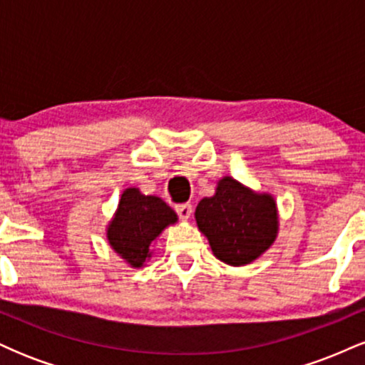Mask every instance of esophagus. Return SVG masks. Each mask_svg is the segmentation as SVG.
Masks as SVG:
<instances>
[{
  "mask_svg": "<svg viewBox=\"0 0 365 365\" xmlns=\"http://www.w3.org/2000/svg\"><path fill=\"white\" fill-rule=\"evenodd\" d=\"M175 211L178 212V216L182 217V220H188L192 215V204H178V206H175Z\"/></svg>",
  "mask_w": 365,
  "mask_h": 365,
  "instance_id": "1",
  "label": "esophagus"
}]
</instances>
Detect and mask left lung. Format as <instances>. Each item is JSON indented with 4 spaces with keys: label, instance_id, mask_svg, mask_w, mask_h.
Returning a JSON list of instances; mask_svg holds the SVG:
<instances>
[{
    "label": "left lung",
    "instance_id": "8db88e82",
    "mask_svg": "<svg viewBox=\"0 0 365 365\" xmlns=\"http://www.w3.org/2000/svg\"><path fill=\"white\" fill-rule=\"evenodd\" d=\"M195 221L212 254L230 266H245L262 255L278 235V209L271 194H257L232 177L195 207Z\"/></svg>",
    "mask_w": 365,
    "mask_h": 365
}]
</instances>
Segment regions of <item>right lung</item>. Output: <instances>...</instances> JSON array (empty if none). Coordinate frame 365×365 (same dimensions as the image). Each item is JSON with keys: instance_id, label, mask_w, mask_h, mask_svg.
Instances as JSON below:
<instances>
[{"instance_id": "right-lung-1", "label": "right lung", "mask_w": 365, "mask_h": 365, "mask_svg": "<svg viewBox=\"0 0 365 365\" xmlns=\"http://www.w3.org/2000/svg\"><path fill=\"white\" fill-rule=\"evenodd\" d=\"M177 212L156 195L130 187L121 194L115 216L106 230L111 249L132 267H142L150 257V245L166 226L177 223Z\"/></svg>"}]
</instances>
